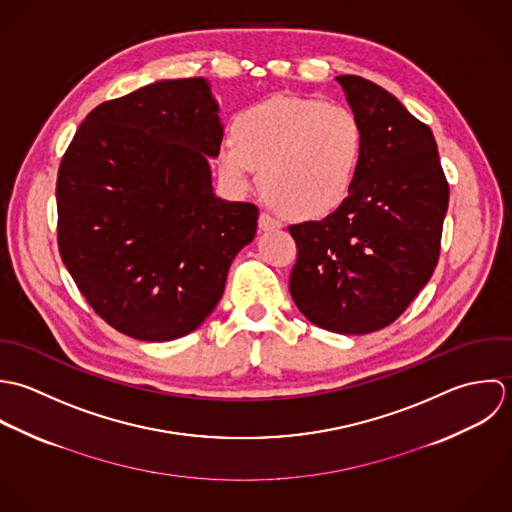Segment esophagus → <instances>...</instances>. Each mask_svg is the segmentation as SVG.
<instances>
[{
  "mask_svg": "<svg viewBox=\"0 0 512 512\" xmlns=\"http://www.w3.org/2000/svg\"><path fill=\"white\" fill-rule=\"evenodd\" d=\"M279 227H283V223H281L275 215H271L269 211H263V213L259 215V229H263V231H273V229H279Z\"/></svg>",
  "mask_w": 512,
  "mask_h": 512,
  "instance_id": "34e87169",
  "label": "esophagus"
}]
</instances>
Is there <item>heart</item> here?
I'll list each match as a JSON object with an SVG mask.
<instances>
[{
	"instance_id": "obj_1",
	"label": "heart",
	"mask_w": 512,
	"mask_h": 512,
	"mask_svg": "<svg viewBox=\"0 0 512 512\" xmlns=\"http://www.w3.org/2000/svg\"><path fill=\"white\" fill-rule=\"evenodd\" d=\"M231 132L217 154L227 184L247 190L263 168L265 192L295 217H322L342 204L364 152L358 116L316 99L271 97L241 110Z\"/></svg>"
}]
</instances>
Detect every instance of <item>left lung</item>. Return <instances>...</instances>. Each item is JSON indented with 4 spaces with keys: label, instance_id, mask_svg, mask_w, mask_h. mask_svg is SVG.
Segmentation results:
<instances>
[{
    "label": "left lung",
    "instance_id": "left-lung-1",
    "mask_svg": "<svg viewBox=\"0 0 512 512\" xmlns=\"http://www.w3.org/2000/svg\"><path fill=\"white\" fill-rule=\"evenodd\" d=\"M336 81L364 128L348 198L320 221L291 225V297L308 320L338 334L392 324L431 279L449 204L427 124L386 89L356 75Z\"/></svg>",
    "mask_w": 512,
    "mask_h": 512
}]
</instances>
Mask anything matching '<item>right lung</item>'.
Wrapping results in <instances>:
<instances>
[{"label":"right lung","mask_w":512,"mask_h":512,"mask_svg":"<svg viewBox=\"0 0 512 512\" xmlns=\"http://www.w3.org/2000/svg\"><path fill=\"white\" fill-rule=\"evenodd\" d=\"M202 77L91 110L57 176V243L87 303L144 342L194 332L219 303L259 209L213 194L223 126Z\"/></svg>","instance_id":"right-lung-1"}]
</instances>
